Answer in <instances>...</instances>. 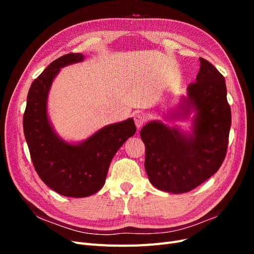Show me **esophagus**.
Segmentation results:
<instances>
[{
	"label": "esophagus",
	"instance_id": "34e87169",
	"mask_svg": "<svg viewBox=\"0 0 254 254\" xmlns=\"http://www.w3.org/2000/svg\"><path fill=\"white\" fill-rule=\"evenodd\" d=\"M133 120H134V124H135V126H136L137 128H141V127L143 126V124H144V122H145L144 115L141 114V113L134 114Z\"/></svg>",
	"mask_w": 254,
	"mask_h": 254
}]
</instances>
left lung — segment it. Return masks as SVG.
I'll return each mask as SVG.
<instances>
[{"mask_svg": "<svg viewBox=\"0 0 254 254\" xmlns=\"http://www.w3.org/2000/svg\"><path fill=\"white\" fill-rule=\"evenodd\" d=\"M196 81L189 84L173 120L194 112L190 132L151 121L141 129L145 171L150 183L172 194L187 193L216 173L226 157L231 127L226 80L209 61L199 58Z\"/></svg>", "mask_w": 254, "mask_h": 254, "instance_id": "1", "label": "left lung"}]
</instances>
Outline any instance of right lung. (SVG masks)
<instances>
[{
	"label": "right lung",
	"mask_w": 254,
	"mask_h": 254,
	"mask_svg": "<svg viewBox=\"0 0 254 254\" xmlns=\"http://www.w3.org/2000/svg\"><path fill=\"white\" fill-rule=\"evenodd\" d=\"M84 56H61L34 80L27 94L23 130L33 164L41 180L66 197L93 195L106 181L111 160L128 137L135 133L132 119L103 127L79 143H68L56 133L48 115V97L60 68L80 63Z\"/></svg>",
	"instance_id": "obj_1"
}]
</instances>
